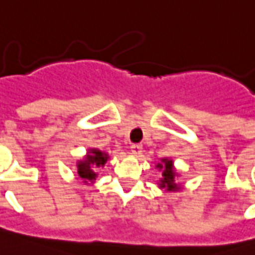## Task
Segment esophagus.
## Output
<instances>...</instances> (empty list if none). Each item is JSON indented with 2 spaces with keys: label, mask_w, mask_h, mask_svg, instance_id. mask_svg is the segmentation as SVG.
Instances as JSON below:
<instances>
[{
  "label": "esophagus",
  "mask_w": 255,
  "mask_h": 255,
  "mask_svg": "<svg viewBox=\"0 0 255 255\" xmlns=\"http://www.w3.org/2000/svg\"><path fill=\"white\" fill-rule=\"evenodd\" d=\"M130 150H131V152L134 153V155H139V153H142V144L134 143V144H131V147H130Z\"/></svg>",
  "instance_id": "1"
}]
</instances>
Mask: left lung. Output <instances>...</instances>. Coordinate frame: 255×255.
Instances as JSON below:
<instances>
[{
  "instance_id": "8db88e82",
  "label": "left lung",
  "mask_w": 255,
  "mask_h": 255,
  "mask_svg": "<svg viewBox=\"0 0 255 255\" xmlns=\"http://www.w3.org/2000/svg\"><path fill=\"white\" fill-rule=\"evenodd\" d=\"M163 164H157L156 167L164 168L163 170V178L160 180V188H167V190H177L180 189L177 185L174 184V176L176 173L173 172V165H172V160L168 159H163Z\"/></svg>"
}]
</instances>
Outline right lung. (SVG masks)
Wrapping results in <instances>:
<instances>
[{"mask_svg": "<svg viewBox=\"0 0 255 255\" xmlns=\"http://www.w3.org/2000/svg\"><path fill=\"white\" fill-rule=\"evenodd\" d=\"M107 159H108L107 153L99 150H91V152H88L86 160L78 163V173H79L81 178H83L85 182L94 181L98 176L94 172V169L96 167H103Z\"/></svg>", "mask_w": 255, "mask_h": 255, "instance_id": "1", "label": "right lung"}]
</instances>
